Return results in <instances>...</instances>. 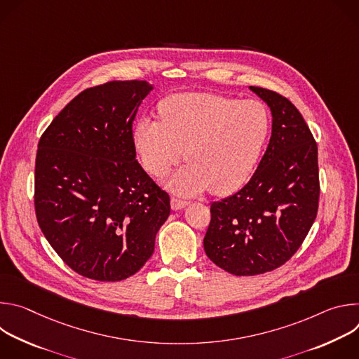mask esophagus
<instances>
[{"label":"esophagus","mask_w":359,"mask_h":359,"mask_svg":"<svg viewBox=\"0 0 359 359\" xmlns=\"http://www.w3.org/2000/svg\"><path fill=\"white\" fill-rule=\"evenodd\" d=\"M187 204H189V201H186V200H182V198H177V197L170 198V206H172L173 210H180V209L186 208Z\"/></svg>","instance_id":"obj_1"}]
</instances>
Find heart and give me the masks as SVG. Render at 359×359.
<instances>
[{
  "instance_id": "obj_1",
  "label": "heart",
  "mask_w": 359,
  "mask_h": 359,
  "mask_svg": "<svg viewBox=\"0 0 359 359\" xmlns=\"http://www.w3.org/2000/svg\"><path fill=\"white\" fill-rule=\"evenodd\" d=\"M159 116L161 121L137 122L133 144L144 170L156 177L177 165L184 151L189 162L168 180L182 194L209 187L215 194H229L240 189L257 165L271 130V115L263 102L208 92L166 97Z\"/></svg>"
}]
</instances>
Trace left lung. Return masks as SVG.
I'll list each match as a JSON object with an SVG mask.
<instances>
[{
  "label": "left lung",
  "mask_w": 359,
  "mask_h": 359,
  "mask_svg": "<svg viewBox=\"0 0 359 359\" xmlns=\"http://www.w3.org/2000/svg\"><path fill=\"white\" fill-rule=\"evenodd\" d=\"M271 109L270 143L244 187L210 206L203 244L234 276H257L287 263L318 212V147L302 115L283 95L250 86Z\"/></svg>",
  "instance_id": "obj_1"
}]
</instances>
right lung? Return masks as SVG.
<instances>
[{
    "instance_id": "right-lung-1",
    "label": "right lung",
    "mask_w": 359,
    "mask_h": 359,
    "mask_svg": "<svg viewBox=\"0 0 359 359\" xmlns=\"http://www.w3.org/2000/svg\"><path fill=\"white\" fill-rule=\"evenodd\" d=\"M151 89L146 81L88 88L38 143V224L64 263L90 280L137 273L170 215L169 194L142 169L133 144V121Z\"/></svg>"
}]
</instances>
